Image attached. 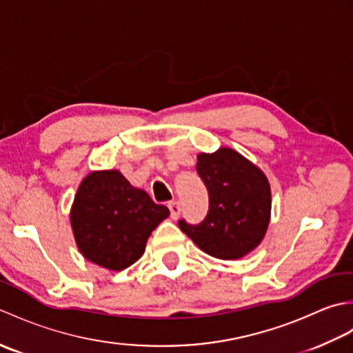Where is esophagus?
I'll use <instances>...</instances> for the list:
<instances>
[{
    "mask_svg": "<svg viewBox=\"0 0 353 353\" xmlns=\"http://www.w3.org/2000/svg\"><path fill=\"white\" fill-rule=\"evenodd\" d=\"M168 208H170V212H171V219L177 220L179 215H181V211H182L181 203H179V201H171Z\"/></svg>",
    "mask_w": 353,
    "mask_h": 353,
    "instance_id": "obj_1",
    "label": "esophagus"
}]
</instances>
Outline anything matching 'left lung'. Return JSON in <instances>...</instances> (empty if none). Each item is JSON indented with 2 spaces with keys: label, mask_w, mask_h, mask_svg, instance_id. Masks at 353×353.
Returning a JSON list of instances; mask_svg holds the SVG:
<instances>
[{
  "label": "left lung",
  "mask_w": 353,
  "mask_h": 353,
  "mask_svg": "<svg viewBox=\"0 0 353 353\" xmlns=\"http://www.w3.org/2000/svg\"><path fill=\"white\" fill-rule=\"evenodd\" d=\"M197 172L209 192V212L197 226L179 228L200 250L219 259H239L265 236L272 214V190L259 167L234 148L197 156Z\"/></svg>",
  "instance_id": "obj_1"
}]
</instances>
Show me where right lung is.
<instances>
[{"label": "right lung", "mask_w": 353, "mask_h": 353, "mask_svg": "<svg viewBox=\"0 0 353 353\" xmlns=\"http://www.w3.org/2000/svg\"><path fill=\"white\" fill-rule=\"evenodd\" d=\"M170 215L148 194L134 188L118 170L92 171L81 181L70 212L79 252L112 272L134 264L147 239Z\"/></svg>", "instance_id": "right-lung-1"}]
</instances>
